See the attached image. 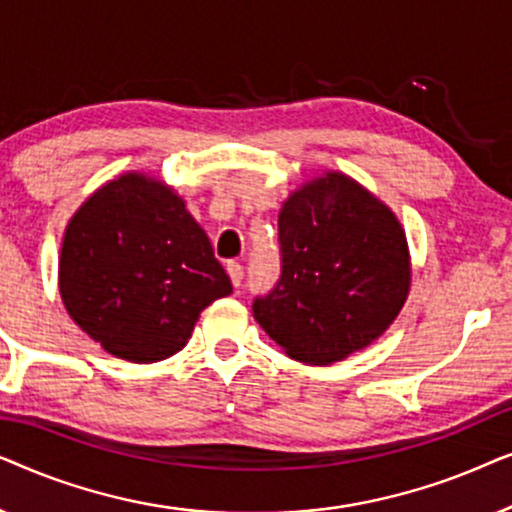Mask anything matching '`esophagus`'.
<instances>
[{
  "mask_svg": "<svg viewBox=\"0 0 512 512\" xmlns=\"http://www.w3.org/2000/svg\"><path fill=\"white\" fill-rule=\"evenodd\" d=\"M226 270H228L230 282H233V286H240V284H242V277H244L242 265H240V263H235V261H230V263L226 265Z\"/></svg>",
  "mask_w": 512,
  "mask_h": 512,
  "instance_id": "1",
  "label": "esophagus"
}]
</instances>
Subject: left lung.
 Instances as JSON below:
<instances>
[{"mask_svg": "<svg viewBox=\"0 0 512 512\" xmlns=\"http://www.w3.org/2000/svg\"><path fill=\"white\" fill-rule=\"evenodd\" d=\"M282 277L254 319L307 366L375 342L410 293L408 237L391 207L345 172L305 179L279 209Z\"/></svg>", "mask_w": 512, "mask_h": 512, "instance_id": "obj_1", "label": "left lung"}]
</instances>
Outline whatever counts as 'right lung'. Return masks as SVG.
<instances>
[{"mask_svg": "<svg viewBox=\"0 0 512 512\" xmlns=\"http://www.w3.org/2000/svg\"><path fill=\"white\" fill-rule=\"evenodd\" d=\"M58 289L104 352L156 363L186 347L200 312L233 284L184 198L151 174L123 172L69 219Z\"/></svg>", "mask_w": 512, "mask_h": 512, "instance_id": "1", "label": "right lung"}]
</instances>
